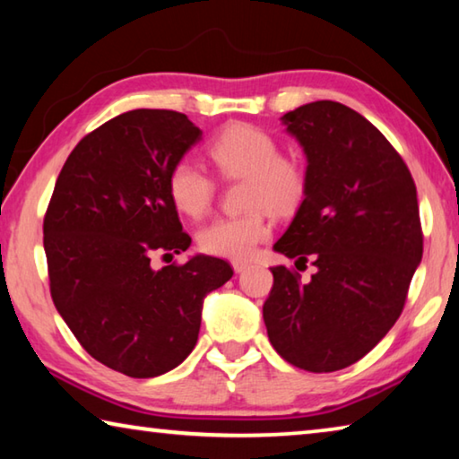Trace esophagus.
Instances as JSON below:
<instances>
[{
  "label": "esophagus",
  "mask_w": 459,
  "mask_h": 459,
  "mask_svg": "<svg viewBox=\"0 0 459 459\" xmlns=\"http://www.w3.org/2000/svg\"><path fill=\"white\" fill-rule=\"evenodd\" d=\"M251 267V263L245 261V259H235L232 261V269H235V273H243L245 269Z\"/></svg>",
  "instance_id": "1"
}]
</instances>
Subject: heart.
<instances>
[{
    "label": "heart",
    "instance_id": "heart-1",
    "mask_svg": "<svg viewBox=\"0 0 459 459\" xmlns=\"http://www.w3.org/2000/svg\"><path fill=\"white\" fill-rule=\"evenodd\" d=\"M214 168L227 178H247L245 206L251 211L222 216L198 232V245L214 257L245 259L269 235L265 206L291 212L306 192V169L295 158L279 153L273 135L248 123L224 127L206 147ZM216 186L192 160L176 161L168 174V194L178 211L198 219L212 206Z\"/></svg>",
    "mask_w": 459,
    "mask_h": 459
}]
</instances>
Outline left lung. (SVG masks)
<instances>
[{"label": "left lung", "instance_id": "1", "mask_svg": "<svg viewBox=\"0 0 459 459\" xmlns=\"http://www.w3.org/2000/svg\"><path fill=\"white\" fill-rule=\"evenodd\" d=\"M306 153V192L273 248L312 259L307 283L271 267L269 342L298 368L333 372L368 354L399 320L423 257L417 188L386 137L354 108L316 100L285 113Z\"/></svg>", "mask_w": 459, "mask_h": 459}]
</instances>
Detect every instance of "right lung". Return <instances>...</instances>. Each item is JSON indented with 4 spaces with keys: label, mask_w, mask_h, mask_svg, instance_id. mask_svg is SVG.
<instances>
[{
    "label": "right lung",
    "mask_w": 459,
    "mask_h": 459,
    "mask_svg": "<svg viewBox=\"0 0 459 459\" xmlns=\"http://www.w3.org/2000/svg\"><path fill=\"white\" fill-rule=\"evenodd\" d=\"M200 139L184 113H123L81 139L46 211L54 306L92 359L127 377H160L184 362L204 298L232 277L227 261L208 255L152 269L153 251L192 243L168 174Z\"/></svg>",
    "instance_id": "right-lung-1"
}]
</instances>
